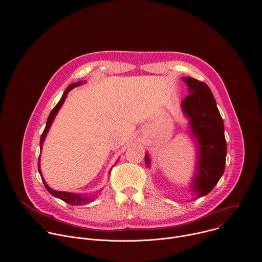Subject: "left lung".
I'll list each match as a JSON object with an SVG mask.
<instances>
[{
	"instance_id": "1",
	"label": "left lung",
	"mask_w": 262,
	"mask_h": 262,
	"mask_svg": "<svg viewBox=\"0 0 262 262\" xmlns=\"http://www.w3.org/2000/svg\"><path fill=\"white\" fill-rule=\"evenodd\" d=\"M182 81L189 86L190 94L182 100L181 107L197 142L198 162L191 188L199 198L207 195L223 175L227 144L223 119L209 87L194 78H183ZM149 161L150 159L146 154L147 166L150 163Z\"/></svg>"
}]
</instances>
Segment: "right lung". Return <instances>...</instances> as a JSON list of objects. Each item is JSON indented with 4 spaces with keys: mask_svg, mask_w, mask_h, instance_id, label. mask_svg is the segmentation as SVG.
I'll list each match as a JSON object with an SVG mask.
<instances>
[{
    "mask_svg": "<svg viewBox=\"0 0 262 262\" xmlns=\"http://www.w3.org/2000/svg\"><path fill=\"white\" fill-rule=\"evenodd\" d=\"M82 83H83V81L78 82V83H76V84L69 85V86L67 87V89L64 91V94L62 95V98L60 99V101H59V102L57 103V105L52 110L51 114H50V116H49V118H48V121H47L46 128H45V130H43V133H42V135H41V137H40V149L42 148L43 141H45V139H46V137H47V134H48V132H49V129H50V127H51V125H52V123H53V121H54L56 115H57V113L59 112L60 107L62 106V104H63V102H64V100H65V98H66V96H67V93H68L71 89H73L74 87L80 86ZM38 171H39V174H40V176H41V179H42V181H43V183H45V186L47 188V190H48L53 196H55V197H57V198L63 200L64 202H66V203H68V204H72V205H83V204H86V203H88V202H90V201L92 200V197H91V196H83V195H79V194H73V193H68V192H59V191L52 190V189L50 188V186L46 183V181H45V179L42 178V175H41V171H40V156H39V159H38Z\"/></svg>",
    "mask_w": 262,
    "mask_h": 262,
    "instance_id": "add662e5",
    "label": "right lung"
}]
</instances>
